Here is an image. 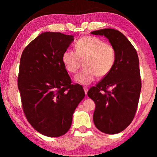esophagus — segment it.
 Segmentation results:
<instances>
[{
    "mask_svg": "<svg viewBox=\"0 0 157 157\" xmlns=\"http://www.w3.org/2000/svg\"><path fill=\"white\" fill-rule=\"evenodd\" d=\"M84 88V92H85V94H87V92H88V91H89V88L87 86H84L83 87Z\"/></svg>",
    "mask_w": 157,
    "mask_h": 157,
    "instance_id": "obj_1",
    "label": "esophagus"
}]
</instances>
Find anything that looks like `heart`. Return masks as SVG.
I'll return each instance as SVG.
<instances>
[{
	"instance_id": "b5f03b06",
	"label": "heart",
	"mask_w": 157,
	"mask_h": 157,
	"mask_svg": "<svg viewBox=\"0 0 157 157\" xmlns=\"http://www.w3.org/2000/svg\"><path fill=\"white\" fill-rule=\"evenodd\" d=\"M75 51L66 50L62 59L69 73H75L84 60L85 68L75 76V80L82 84H90L98 76L105 77L113 68L116 53L112 45L93 36H84L76 41Z\"/></svg>"
}]
</instances>
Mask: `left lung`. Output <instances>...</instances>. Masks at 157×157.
Returning <instances> with one entry per match:
<instances>
[{"instance_id":"8db88e82","label":"left lung","mask_w":157,"mask_h":157,"mask_svg":"<svg viewBox=\"0 0 157 157\" xmlns=\"http://www.w3.org/2000/svg\"><path fill=\"white\" fill-rule=\"evenodd\" d=\"M91 33L107 37L116 53L111 71L87 93L95 104L93 118L100 131L118 134L132 123L139 104L141 90L139 57L134 47L118 30L105 28Z\"/></svg>"}]
</instances>
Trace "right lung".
Here are the masks:
<instances>
[{"instance_id": "add662e5", "label": "right lung", "mask_w": 157, "mask_h": 157, "mask_svg": "<svg viewBox=\"0 0 157 157\" xmlns=\"http://www.w3.org/2000/svg\"><path fill=\"white\" fill-rule=\"evenodd\" d=\"M73 35L46 32L32 41L21 57L18 88L26 118L44 136L65 134L84 98L82 85L71 84L62 62Z\"/></svg>"}]
</instances>
